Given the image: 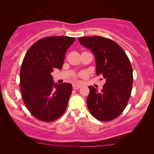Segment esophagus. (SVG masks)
Segmentation results:
<instances>
[{
	"label": "esophagus",
	"instance_id": "34e87169",
	"mask_svg": "<svg viewBox=\"0 0 154 154\" xmlns=\"http://www.w3.org/2000/svg\"><path fill=\"white\" fill-rule=\"evenodd\" d=\"M81 88V85H79V84H73V88L74 90H79Z\"/></svg>",
	"mask_w": 154,
	"mask_h": 154
}]
</instances>
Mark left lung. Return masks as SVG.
<instances>
[{"label": "left lung", "instance_id": "left-lung-1", "mask_svg": "<svg viewBox=\"0 0 154 154\" xmlns=\"http://www.w3.org/2000/svg\"><path fill=\"white\" fill-rule=\"evenodd\" d=\"M78 40L94 54L97 75L106 81L100 92L93 86L88 87L90 112L99 121H112L123 113L131 94L133 75L129 58L119 44L107 38L87 36Z\"/></svg>", "mask_w": 154, "mask_h": 154}]
</instances>
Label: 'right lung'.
<instances>
[{"label":"right lung","mask_w":154,"mask_h":154,"mask_svg":"<svg viewBox=\"0 0 154 154\" xmlns=\"http://www.w3.org/2000/svg\"><path fill=\"white\" fill-rule=\"evenodd\" d=\"M75 38L50 36L33 43L20 69V90L24 104L35 119L52 122L62 116L72 92L71 83H54L51 72L62 69L66 50Z\"/></svg>","instance_id":"add662e5"}]
</instances>
